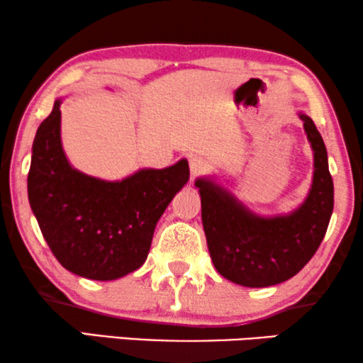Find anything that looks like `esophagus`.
Listing matches in <instances>:
<instances>
[{"instance_id": "esophagus-1", "label": "esophagus", "mask_w": 363, "mask_h": 363, "mask_svg": "<svg viewBox=\"0 0 363 363\" xmlns=\"http://www.w3.org/2000/svg\"><path fill=\"white\" fill-rule=\"evenodd\" d=\"M210 170V163L208 160H205L203 157H191L190 158V173L191 177H198V175H203V173H206Z\"/></svg>"}]
</instances>
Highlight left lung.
I'll return each instance as SVG.
<instances>
[{"label": "left lung", "instance_id": "left-lung-1", "mask_svg": "<svg viewBox=\"0 0 363 363\" xmlns=\"http://www.w3.org/2000/svg\"><path fill=\"white\" fill-rule=\"evenodd\" d=\"M314 152V177L304 203L287 215L259 216L213 178H198L201 221L216 271L246 287H269L296 276L324 240L334 210L327 150L314 122L299 112Z\"/></svg>", "mask_w": 363, "mask_h": 363}]
</instances>
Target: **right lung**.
<instances>
[{
    "label": "right lung",
    "mask_w": 363,
    "mask_h": 363,
    "mask_svg": "<svg viewBox=\"0 0 363 363\" xmlns=\"http://www.w3.org/2000/svg\"><path fill=\"white\" fill-rule=\"evenodd\" d=\"M62 101L39 125L28 173V198L56 259L74 274L113 281L138 269L153 231L173 196L190 178L188 162L142 168L121 182L76 170L61 143Z\"/></svg>",
    "instance_id": "right-lung-1"
}]
</instances>
